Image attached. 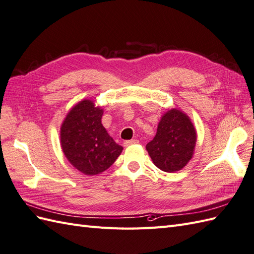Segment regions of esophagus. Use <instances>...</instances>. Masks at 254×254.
Returning <instances> with one entry per match:
<instances>
[{
	"label": "esophagus",
	"mask_w": 254,
	"mask_h": 254,
	"mask_svg": "<svg viewBox=\"0 0 254 254\" xmlns=\"http://www.w3.org/2000/svg\"><path fill=\"white\" fill-rule=\"evenodd\" d=\"M137 142H138V140L131 139V140H126L125 142H123V145H125L126 147H127V146H131V145H134V144H137Z\"/></svg>",
	"instance_id": "obj_1"
}]
</instances>
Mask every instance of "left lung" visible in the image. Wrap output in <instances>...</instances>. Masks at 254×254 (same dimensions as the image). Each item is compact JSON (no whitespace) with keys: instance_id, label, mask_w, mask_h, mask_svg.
<instances>
[{"instance_id":"left-lung-1","label":"left lung","mask_w":254,"mask_h":254,"mask_svg":"<svg viewBox=\"0 0 254 254\" xmlns=\"http://www.w3.org/2000/svg\"><path fill=\"white\" fill-rule=\"evenodd\" d=\"M196 144V131L190 118L177 108L165 113L157 134L146 149L153 164L167 173L178 172L188 164Z\"/></svg>"}]
</instances>
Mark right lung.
I'll use <instances>...</instances> for the list:
<instances>
[{
    "instance_id": "obj_1",
    "label": "right lung",
    "mask_w": 254,
    "mask_h": 254,
    "mask_svg": "<svg viewBox=\"0 0 254 254\" xmlns=\"http://www.w3.org/2000/svg\"><path fill=\"white\" fill-rule=\"evenodd\" d=\"M102 107L83 100L71 108L61 126V147L76 170L93 176L114 164L123 148L102 125Z\"/></svg>"
}]
</instances>
